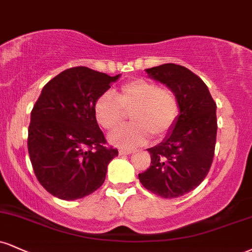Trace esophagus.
Wrapping results in <instances>:
<instances>
[{
    "instance_id": "esophagus-1",
    "label": "esophagus",
    "mask_w": 252,
    "mask_h": 252,
    "mask_svg": "<svg viewBox=\"0 0 252 252\" xmlns=\"http://www.w3.org/2000/svg\"><path fill=\"white\" fill-rule=\"evenodd\" d=\"M135 153V150H131V149H120V154L121 155H130V154Z\"/></svg>"
}]
</instances>
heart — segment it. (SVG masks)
Returning a JSON list of instances; mask_svg holds the SVG:
<instances>
[{"instance_id": "heart-1", "label": "heart", "mask_w": 252, "mask_h": 252, "mask_svg": "<svg viewBox=\"0 0 252 252\" xmlns=\"http://www.w3.org/2000/svg\"><path fill=\"white\" fill-rule=\"evenodd\" d=\"M126 111H132L130 115L132 123L111 131L109 141L117 147L130 149L147 143L150 134L156 138L168 135L180 116V102L171 90L160 88L155 82L138 78L123 84L118 96L111 92L103 93L94 105L97 123L104 129L116 126Z\"/></svg>"}]
</instances>
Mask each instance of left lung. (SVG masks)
I'll return each instance as SVG.
<instances>
[{
  "instance_id": "obj_1",
  "label": "left lung",
  "mask_w": 252,
  "mask_h": 252,
  "mask_svg": "<svg viewBox=\"0 0 252 252\" xmlns=\"http://www.w3.org/2000/svg\"><path fill=\"white\" fill-rule=\"evenodd\" d=\"M145 72L177 96L180 116L164 139L147 149L150 166L138 178L157 196L176 198L198 187L210 170L216 145L217 107L207 84L186 66L165 63Z\"/></svg>"
}]
</instances>
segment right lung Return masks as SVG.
Segmentation results:
<instances>
[{
    "mask_svg": "<svg viewBox=\"0 0 252 252\" xmlns=\"http://www.w3.org/2000/svg\"><path fill=\"white\" fill-rule=\"evenodd\" d=\"M120 76L76 66L42 89L30 115L28 151L38 182L57 198L74 201L96 191L118 155L104 145L94 105Z\"/></svg>",
    "mask_w": 252,
    "mask_h": 252,
    "instance_id": "obj_1",
    "label": "right lung"
}]
</instances>
